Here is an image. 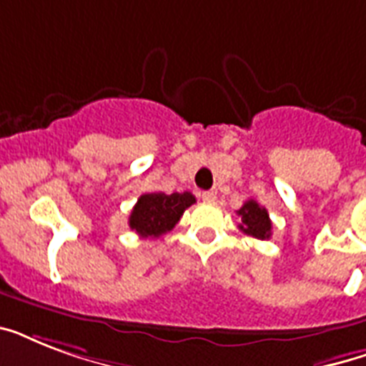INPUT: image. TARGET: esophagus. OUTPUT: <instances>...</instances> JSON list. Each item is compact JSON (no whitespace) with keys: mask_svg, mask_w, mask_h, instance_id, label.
<instances>
[{"mask_svg":"<svg viewBox=\"0 0 366 366\" xmlns=\"http://www.w3.org/2000/svg\"><path fill=\"white\" fill-rule=\"evenodd\" d=\"M201 199L203 201H207V203H214V201H217V192H203V194H201Z\"/></svg>","mask_w":366,"mask_h":366,"instance_id":"1","label":"esophagus"}]
</instances>
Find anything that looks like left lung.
<instances>
[{
  "label": "left lung",
  "instance_id": "obj_1",
  "mask_svg": "<svg viewBox=\"0 0 366 366\" xmlns=\"http://www.w3.org/2000/svg\"><path fill=\"white\" fill-rule=\"evenodd\" d=\"M237 214L241 217L239 229L243 234L252 235L256 239H269L272 235V220L264 207H260L254 199L247 201Z\"/></svg>",
  "mask_w": 366,
  "mask_h": 366
}]
</instances>
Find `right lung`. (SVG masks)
<instances>
[{"label":"right lung","instance_id":"1","mask_svg":"<svg viewBox=\"0 0 366 366\" xmlns=\"http://www.w3.org/2000/svg\"><path fill=\"white\" fill-rule=\"evenodd\" d=\"M195 203V197L189 192L167 195L163 192L144 194L138 197L137 205L132 207L129 226L140 237H159L171 232L178 224L184 211Z\"/></svg>","mask_w":366,"mask_h":366}]
</instances>
